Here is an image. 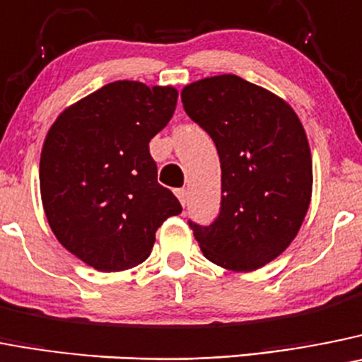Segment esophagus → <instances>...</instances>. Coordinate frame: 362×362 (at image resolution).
<instances>
[{
	"instance_id": "1",
	"label": "esophagus",
	"mask_w": 362,
	"mask_h": 362,
	"mask_svg": "<svg viewBox=\"0 0 362 362\" xmlns=\"http://www.w3.org/2000/svg\"><path fill=\"white\" fill-rule=\"evenodd\" d=\"M175 195H177L179 203L185 206V204H187V201H188V192L185 190V188H177V190H175Z\"/></svg>"
}]
</instances>
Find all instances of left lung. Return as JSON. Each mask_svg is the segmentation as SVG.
<instances>
[{
	"mask_svg": "<svg viewBox=\"0 0 362 362\" xmlns=\"http://www.w3.org/2000/svg\"><path fill=\"white\" fill-rule=\"evenodd\" d=\"M185 111L215 141L221 214L194 228L204 257L251 273L280 257L300 231L313 197V156L300 118L284 98L237 75L185 86Z\"/></svg>",
	"mask_w": 362,
	"mask_h": 362,
	"instance_id": "obj_1",
	"label": "left lung"
}]
</instances>
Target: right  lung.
I'll list each match as a JSON object with an SVG mask.
<instances>
[{
  "mask_svg": "<svg viewBox=\"0 0 362 362\" xmlns=\"http://www.w3.org/2000/svg\"><path fill=\"white\" fill-rule=\"evenodd\" d=\"M177 89L116 81L68 105L45 138L41 201L53 235L97 271L147 260L156 230L181 204L158 183L148 141L174 115Z\"/></svg>",
  "mask_w": 362,
  "mask_h": 362,
  "instance_id": "add662e5",
  "label": "right lung"
}]
</instances>
